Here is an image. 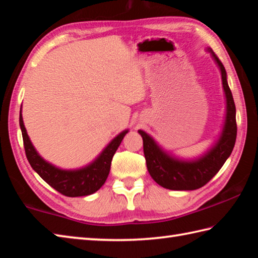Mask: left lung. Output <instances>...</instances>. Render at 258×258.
<instances>
[{
    "instance_id": "8db88e82",
    "label": "left lung",
    "mask_w": 258,
    "mask_h": 258,
    "mask_svg": "<svg viewBox=\"0 0 258 258\" xmlns=\"http://www.w3.org/2000/svg\"><path fill=\"white\" fill-rule=\"evenodd\" d=\"M208 50L220 67L222 84L226 97L224 127L213 147L198 159L182 160L165 152L153 138L145 131L139 130V134L144 139V153L149 173L159 185L169 190L187 191L202 187L219 172L235 146L237 135L236 108L226 81V71L214 51L211 48Z\"/></svg>"
}]
</instances>
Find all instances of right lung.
I'll return each mask as SVG.
<instances>
[{"label":"right lung","instance_id":"right-lung-1","mask_svg":"<svg viewBox=\"0 0 258 258\" xmlns=\"http://www.w3.org/2000/svg\"><path fill=\"white\" fill-rule=\"evenodd\" d=\"M20 127L22 130L26 158L31 167L51 187L61 193L62 196L70 198L89 196V194L98 191L104 185L108 174H109L113 154L121 144L125 134L128 133V130H124L121 134H119L102 150L99 156L86 167L77 170H62L45 161L37 153L28 138L24 122H23L22 112L20 113Z\"/></svg>","mask_w":258,"mask_h":258}]
</instances>
